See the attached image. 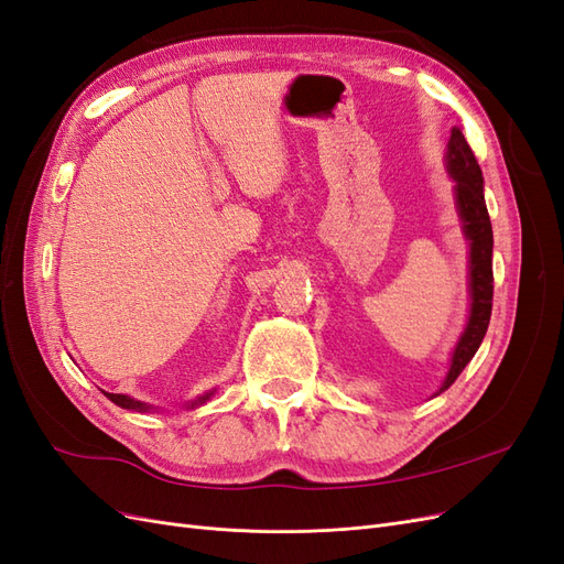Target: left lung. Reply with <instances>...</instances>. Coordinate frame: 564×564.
Segmentation results:
<instances>
[{"label": "left lung", "mask_w": 564, "mask_h": 564, "mask_svg": "<svg viewBox=\"0 0 564 564\" xmlns=\"http://www.w3.org/2000/svg\"><path fill=\"white\" fill-rule=\"evenodd\" d=\"M447 172L456 183L454 185L456 209L460 216V224H464V235L470 247V261H468L470 315H468L466 329L460 334L458 344L454 348L447 379L440 386L435 395L445 392L458 379V373L466 369L477 348H480L489 327L491 296H494V272H491L494 235H491V220L485 204V178H482V169L477 164L473 150L464 139V133H460V129H452V139L447 143Z\"/></svg>", "instance_id": "left-lung-1"}]
</instances>
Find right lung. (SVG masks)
<instances>
[{"label": "right lung", "instance_id": "right-lung-1", "mask_svg": "<svg viewBox=\"0 0 564 564\" xmlns=\"http://www.w3.org/2000/svg\"><path fill=\"white\" fill-rule=\"evenodd\" d=\"M212 395H214V390L204 392V395H199V398H197V400H193V402H187L185 406H187V409H195V406H199V404L207 402ZM106 398H108L110 402H115L117 406L131 409V412H150V409H158V406L145 404V402H141V400H133V398H129V395H117V392H106Z\"/></svg>", "mask_w": 564, "mask_h": 564}]
</instances>
